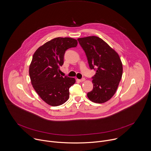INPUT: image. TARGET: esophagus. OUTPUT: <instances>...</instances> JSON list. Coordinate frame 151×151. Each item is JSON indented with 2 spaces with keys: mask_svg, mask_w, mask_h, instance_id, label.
<instances>
[{
  "mask_svg": "<svg viewBox=\"0 0 151 151\" xmlns=\"http://www.w3.org/2000/svg\"><path fill=\"white\" fill-rule=\"evenodd\" d=\"M78 81H79V82H83V81H85V79L84 78H82L81 79H78Z\"/></svg>",
  "mask_w": 151,
  "mask_h": 151,
  "instance_id": "34e87169",
  "label": "esophagus"
}]
</instances>
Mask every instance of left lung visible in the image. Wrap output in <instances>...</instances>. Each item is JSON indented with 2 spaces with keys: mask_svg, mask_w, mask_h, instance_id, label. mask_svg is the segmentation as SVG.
I'll list each match as a JSON object with an SVG mask.
<instances>
[{
  "mask_svg": "<svg viewBox=\"0 0 151 151\" xmlns=\"http://www.w3.org/2000/svg\"><path fill=\"white\" fill-rule=\"evenodd\" d=\"M86 54L89 66L96 71L92 77L93 89L87 93L91 101L104 103L111 98L123 74V65L117 53L103 40L96 36L78 38Z\"/></svg>",
  "mask_w": 151,
  "mask_h": 151,
  "instance_id": "obj_1",
  "label": "left lung"
}]
</instances>
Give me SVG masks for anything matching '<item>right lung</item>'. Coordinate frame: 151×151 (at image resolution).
Here are the masks:
<instances>
[{"label":"right lung","instance_id":"right-lung-1","mask_svg":"<svg viewBox=\"0 0 151 151\" xmlns=\"http://www.w3.org/2000/svg\"><path fill=\"white\" fill-rule=\"evenodd\" d=\"M76 40L58 37L40 47L34 53L29 68L32 85L44 102L52 106L65 103L69 98V88L75 78L60 76L65 52L77 46Z\"/></svg>","mask_w":151,"mask_h":151}]
</instances>
